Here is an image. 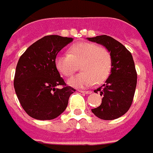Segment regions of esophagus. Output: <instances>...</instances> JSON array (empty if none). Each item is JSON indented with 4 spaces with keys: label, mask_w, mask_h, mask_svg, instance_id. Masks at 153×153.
I'll list each match as a JSON object with an SVG mask.
<instances>
[{
    "label": "esophagus",
    "mask_w": 153,
    "mask_h": 153,
    "mask_svg": "<svg viewBox=\"0 0 153 153\" xmlns=\"http://www.w3.org/2000/svg\"><path fill=\"white\" fill-rule=\"evenodd\" d=\"M81 93L82 94H91L92 92L91 91H85V90H79Z\"/></svg>",
    "instance_id": "1"
}]
</instances>
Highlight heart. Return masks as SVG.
<instances>
[{
  "label": "heart",
  "mask_w": 153,
  "mask_h": 153,
  "mask_svg": "<svg viewBox=\"0 0 153 153\" xmlns=\"http://www.w3.org/2000/svg\"><path fill=\"white\" fill-rule=\"evenodd\" d=\"M55 67L65 76H70L81 66L82 72L70 78L68 83L76 88H86L108 77L111 66V53L105 47L89 42L73 45L69 53H59L55 57Z\"/></svg>",
  "instance_id": "heart-1"
}]
</instances>
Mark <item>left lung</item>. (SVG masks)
Here are the masks:
<instances>
[{"instance_id": "obj_1", "label": "left lung", "mask_w": 153, "mask_h": 153, "mask_svg": "<svg viewBox=\"0 0 153 153\" xmlns=\"http://www.w3.org/2000/svg\"><path fill=\"white\" fill-rule=\"evenodd\" d=\"M102 45L111 53L112 68L108 78L94 92L102 95V103L91 111L102 120H114L123 116L133 102L137 85V72L133 57L119 41L107 35L87 37Z\"/></svg>"}]
</instances>
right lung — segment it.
Here are the masks:
<instances>
[{
	"label": "right lung",
	"instance_id": "1",
	"mask_svg": "<svg viewBox=\"0 0 153 153\" xmlns=\"http://www.w3.org/2000/svg\"><path fill=\"white\" fill-rule=\"evenodd\" d=\"M73 41L71 37L45 36L27 48L16 66L14 86L24 111L36 120H52L62 114L75 90L66 86L55 67V57ZM64 85L62 89L56 88Z\"/></svg>",
	"mask_w": 153,
	"mask_h": 153
}]
</instances>
